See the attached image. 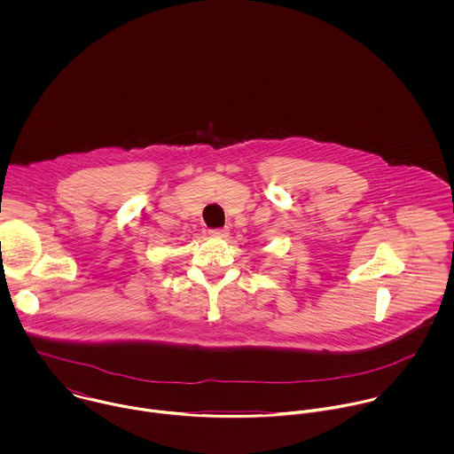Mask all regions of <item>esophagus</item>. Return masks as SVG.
<instances>
[{"mask_svg":"<svg viewBox=\"0 0 454 454\" xmlns=\"http://www.w3.org/2000/svg\"><path fill=\"white\" fill-rule=\"evenodd\" d=\"M227 234H229V229H213V231H209V236H213V238H227Z\"/></svg>","mask_w":454,"mask_h":454,"instance_id":"obj_1","label":"esophagus"}]
</instances>
